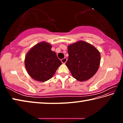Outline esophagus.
Here are the masks:
<instances>
[{
  "mask_svg": "<svg viewBox=\"0 0 123 123\" xmlns=\"http://www.w3.org/2000/svg\"><path fill=\"white\" fill-rule=\"evenodd\" d=\"M67 61V59L66 57H64V59H61V62L62 63H66V62Z\"/></svg>",
  "mask_w": 123,
  "mask_h": 123,
  "instance_id": "obj_1",
  "label": "esophagus"
}]
</instances>
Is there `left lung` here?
Here are the masks:
<instances>
[{"mask_svg":"<svg viewBox=\"0 0 123 123\" xmlns=\"http://www.w3.org/2000/svg\"><path fill=\"white\" fill-rule=\"evenodd\" d=\"M66 65L73 77L79 81L88 80L96 73L100 63V54L88 43L80 41L68 45Z\"/></svg>","mask_w":123,"mask_h":123,"instance_id":"8db88e82","label":"left lung"}]
</instances>
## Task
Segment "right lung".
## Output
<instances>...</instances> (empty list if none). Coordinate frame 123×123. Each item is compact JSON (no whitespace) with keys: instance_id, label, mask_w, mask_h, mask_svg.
<instances>
[{"instance_id":"1","label":"right lung","mask_w":123,"mask_h":123,"mask_svg":"<svg viewBox=\"0 0 123 123\" xmlns=\"http://www.w3.org/2000/svg\"><path fill=\"white\" fill-rule=\"evenodd\" d=\"M51 48L49 43L42 42L35 45L26 54L25 66L29 75L34 80L41 82L49 80L61 65L56 54Z\"/></svg>"}]
</instances>
